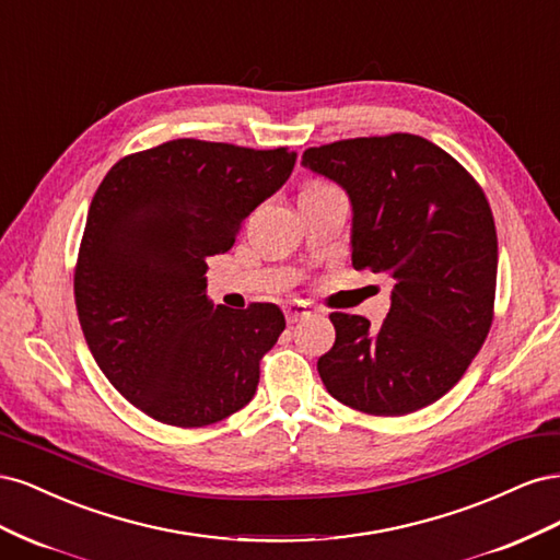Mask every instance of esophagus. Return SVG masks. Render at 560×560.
Masks as SVG:
<instances>
[{
	"mask_svg": "<svg viewBox=\"0 0 560 560\" xmlns=\"http://www.w3.org/2000/svg\"><path fill=\"white\" fill-rule=\"evenodd\" d=\"M308 315H313V311L306 306V303H299V301L284 303V317H287V322H290V325H294V322L308 317Z\"/></svg>",
	"mask_w": 560,
	"mask_h": 560,
	"instance_id": "1",
	"label": "esophagus"
}]
</instances>
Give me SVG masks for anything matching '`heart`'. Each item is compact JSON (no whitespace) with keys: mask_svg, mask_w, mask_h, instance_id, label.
Here are the masks:
<instances>
[{"mask_svg":"<svg viewBox=\"0 0 560 560\" xmlns=\"http://www.w3.org/2000/svg\"><path fill=\"white\" fill-rule=\"evenodd\" d=\"M322 186H329V184H325V182H311L308 189H322Z\"/></svg>","mask_w":560,"mask_h":560,"instance_id":"obj_1","label":"heart"}]
</instances>
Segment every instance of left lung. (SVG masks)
Listing matches in <instances>:
<instances>
[{
    "label": "left lung",
    "mask_w": 560,
    "mask_h": 560,
    "mask_svg": "<svg viewBox=\"0 0 560 560\" xmlns=\"http://www.w3.org/2000/svg\"><path fill=\"white\" fill-rule=\"evenodd\" d=\"M352 202V266L393 278L378 331L331 313L317 360L329 395L369 416H406L444 397L477 358L495 315L498 233L479 182L411 132L311 147L301 161Z\"/></svg>",
    "instance_id": "obj_1"
}]
</instances>
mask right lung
<instances>
[{"label": "right lung", "instance_id": "right-lung-1", "mask_svg": "<svg viewBox=\"0 0 560 560\" xmlns=\"http://www.w3.org/2000/svg\"><path fill=\"white\" fill-rule=\"evenodd\" d=\"M287 147L182 138L128 154L97 186L74 266L83 336L109 383L165 425L206 428L254 397L284 315L206 296L208 259L292 175Z\"/></svg>", "mask_w": 560, "mask_h": 560}]
</instances>
